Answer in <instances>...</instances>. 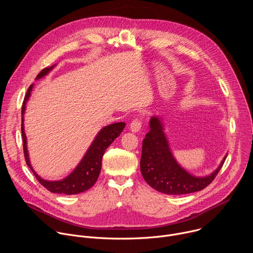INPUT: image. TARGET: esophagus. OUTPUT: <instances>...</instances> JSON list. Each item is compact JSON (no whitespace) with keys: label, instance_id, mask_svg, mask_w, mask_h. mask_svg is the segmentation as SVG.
Wrapping results in <instances>:
<instances>
[{"label":"esophagus","instance_id":"1","mask_svg":"<svg viewBox=\"0 0 253 253\" xmlns=\"http://www.w3.org/2000/svg\"><path fill=\"white\" fill-rule=\"evenodd\" d=\"M142 126V122L139 119H133V121L130 123V130L134 133H137L140 131Z\"/></svg>","mask_w":253,"mask_h":253}]
</instances>
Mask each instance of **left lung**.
I'll return each mask as SVG.
<instances>
[{
    "mask_svg": "<svg viewBox=\"0 0 253 253\" xmlns=\"http://www.w3.org/2000/svg\"><path fill=\"white\" fill-rule=\"evenodd\" d=\"M149 126L150 130L143 140L140 169L143 178L152 188L169 195H181L200 191L213 181L226 155L211 174L203 177L194 176L180 166L174 158L161 118L153 116Z\"/></svg>",
    "mask_w": 253,
    "mask_h": 253,
    "instance_id": "left-lung-1",
    "label": "left lung"
}]
</instances>
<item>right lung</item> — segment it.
<instances>
[{
	"mask_svg": "<svg viewBox=\"0 0 253 253\" xmlns=\"http://www.w3.org/2000/svg\"><path fill=\"white\" fill-rule=\"evenodd\" d=\"M55 67L51 66L49 68L43 69L38 74L36 80L41 79L46 76L49 72ZM33 84L29 87L27 94L25 96L23 106H22V137H23V149L24 155L27 165L33 171L36 178L38 181L50 192L59 193V194H66V195H73L78 194L81 192H85L90 189L97 181L99 177L101 166H102V157L106 151V149L110 146V144L121 134L125 127L124 122H118L111 125L105 126L102 128L97 136L95 137L94 141L90 145L89 149L87 150L86 154L74 169V171L69 174L66 178L58 181H48V180L42 179L37 173H36L30 163L28 149H27V138L24 131V114L26 110V103L31 96V91L33 89Z\"/></svg>",
	"mask_w": 253,
	"mask_h": 253,
	"instance_id": "right-lung-1",
	"label": "right lung"
}]
</instances>
